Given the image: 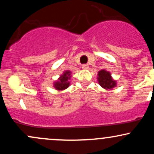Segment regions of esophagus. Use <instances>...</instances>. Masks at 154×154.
<instances>
[{
    "label": "esophagus",
    "mask_w": 154,
    "mask_h": 154,
    "mask_svg": "<svg viewBox=\"0 0 154 154\" xmlns=\"http://www.w3.org/2000/svg\"><path fill=\"white\" fill-rule=\"evenodd\" d=\"M82 68L83 69H89V66L88 64H83L82 66Z\"/></svg>",
    "instance_id": "34e87169"
}]
</instances>
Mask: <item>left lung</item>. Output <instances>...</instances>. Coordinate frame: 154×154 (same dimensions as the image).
Listing matches in <instances>:
<instances>
[{
  "label": "left lung",
  "mask_w": 154,
  "mask_h": 154,
  "mask_svg": "<svg viewBox=\"0 0 154 154\" xmlns=\"http://www.w3.org/2000/svg\"><path fill=\"white\" fill-rule=\"evenodd\" d=\"M98 82L100 85L106 90H111L116 85V81L113 79L110 72L105 69L98 72Z\"/></svg>",
  "instance_id": "1"
}]
</instances>
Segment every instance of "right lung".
Instances as JSON below:
<instances>
[{
	"mask_svg": "<svg viewBox=\"0 0 154 154\" xmlns=\"http://www.w3.org/2000/svg\"><path fill=\"white\" fill-rule=\"evenodd\" d=\"M70 78H71V72L69 70L65 71L62 75L60 76L59 79L54 82V88L58 91H63L66 89L70 85V82L69 81Z\"/></svg>",
	"mask_w": 154,
	"mask_h": 154,
	"instance_id": "1",
	"label": "right lung"
}]
</instances>
